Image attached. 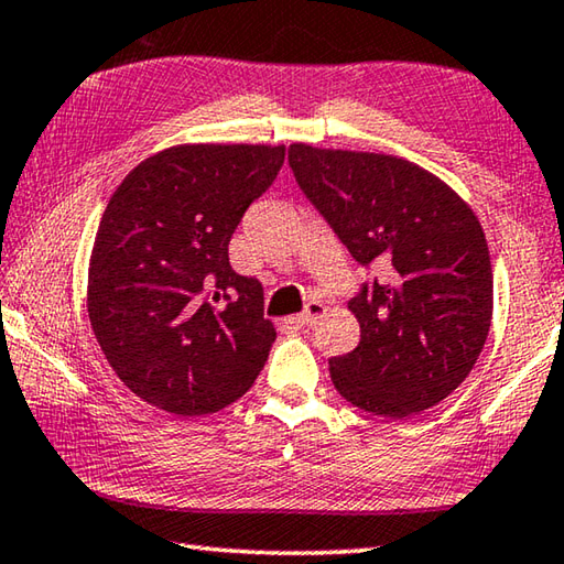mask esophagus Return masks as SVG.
Listing matches in <instances>:
<instances>
[{
	"label": "esophagus",
	"instance_id": "34e87169",
	"mask_svg": "<svg viewBox=\"0 0 564 564\" xmlns=\"http://www.w3.org/2000/svg\"><path fill=\"white\" fill-rule=\"evenodd\" d=\"M323 315H325V305L321 301H311V303H305L303 313H299V315L293 317V323L308 327V325H315L317 321H321Z\"/></svg>",
	"mask_w": 564,
	"mask_h": 564
}]
</instances>
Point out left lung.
Here are the masks:
<instances>
[{
    "instance_id": "left-lung-1",
    "label": "left lung",
    "mask_w": 564,
    "mask_h": 564,
    "mask_svg": "<svg viewBox=\"0 0 564 564\" xmlns=\"http://www.w3.org/2000/svg\"><path fill=\"white\" fill-rule=\"evenodd\" d=\"M289 165L372 283L347 303L360 345L330 360L343 399L404 419L474 370L494 315V273L474 209L414 162L295 142Z\"/></svg>"
}]
</instances>
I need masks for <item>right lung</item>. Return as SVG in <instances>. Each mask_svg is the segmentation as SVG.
Returning <instances> with one entry per match:
<instances>
[{"mask_svg":"<svg viewBox=\"0 0 564 564\" xmlns=\"http://www.w3.org/2000/svg\"><path fill=\"white\" fill-rule=\"evenodd\" d=\"M283 160V145L170 148L140 162L108 202L88 317L122 384L162 412H219L269 360L275 330L263 285L231 269L229 241Z\"/></svg>","mask_w":564,"mask_h":564,"instance_id":"right-lung-1","label":"right lung"}]
</instances>
